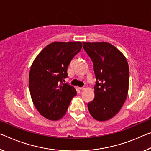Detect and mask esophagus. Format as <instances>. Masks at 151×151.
I'll list each match as a JSON object with an SVG mask.
<instances>
[{
    "label": "esophagus",
    "mask_w": 151,
    "mask_h": 151,
    "mask_svg": "<svg viewBox=\"0 0 151 151\" xmlns=\"http://www.w3.org/2000/svg\"><path fill=\"white\" fill-rule=\"evenodd\" d=\"M85 88H86V87H79V89H81V90H84Z\"/></svg>",
    "instance_id": "obj_1"
}]
</instances>
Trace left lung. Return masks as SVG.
<instances>
[{"label": "left lung", "mask_w": 151, "mask_h": 151, "mask_svg": "<svg viewBox=\"0 0 151 151\" xmlns=\"http://www.w3.org/2000/svg\"><path fill=\"white\" fill-rule=\"evenodd\" d=\"M83 48L93 63L96 78L95 97L87 104L90 114L106 121L118 113L127 97L129 67L123 54L107 42H83Z\"/></svg>", "instance_id": "obj_1"}]
</instances>
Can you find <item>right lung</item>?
Here are the masks:
<instances>
[{
    "mask_svg": "<svg viewBox=\"0 0 151 151\" xmlns=\"http://www.w3.org/2000/svg\"><path fill=\"white\" fill-rule=\"evenodd\" d=\"M81 42H53L33 61L29 86L35 107L44 118L58 120L65 115L71 99L76 95L73 86L64 83L72 59L82 48Z\"/></svg>",
    "mask_w": 151,
    "mask_h": 151,
    "instance_id": "obj_1",
    "label": "right lung"
}]
</instances>
